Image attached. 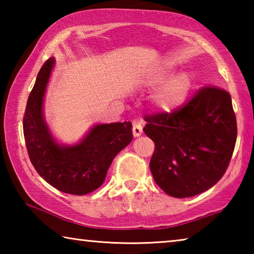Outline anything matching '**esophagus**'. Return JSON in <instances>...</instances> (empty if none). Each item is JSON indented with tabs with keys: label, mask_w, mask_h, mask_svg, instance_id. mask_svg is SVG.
I'll use <instances>...</instances> for the list:
<instances>
[{
	"label": "esophagus",
	"mask_w": 254,
	"mask_h": 254,
	"mask_svg": "<svg viewBox=\"0 0 254 254\" xmlns=\"http://www.w3.org/2000/svg\"><path fill=\"white\" fill-rule=\"evenodd\" d=\"M132 133L134 136H140L142 134V127H141V124L135 121L133 122V127H132Z\"/></svg>",
	"instance_id": "obj_1"
}]
</instances>
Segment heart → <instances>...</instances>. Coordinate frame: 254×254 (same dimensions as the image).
<instances>
[{
  "label": "heart",
  "instance_id": "obj_1",
  "mask_svg": "<svg viewBox=\"0 0 254 254\" xmlns=\"http://www.w3.org/2000/svg\"><path fill=\"white\" fill-rule=\"evenodd\" d=\"M171 74V68L162 66L150 71L144 78V85L149 88H157L162 85L153 95L152 101L156 109L165 113H173L183 107L191 91V80L187 74L180 72L167 81Z\"/></svg>",
  "mask_w": 254,
  "mask_h": 254
}]
</instances>
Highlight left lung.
<instances>
[{"label":"left lung","instance_id":"8db88e82","mask_svg":"<svg viewBox=\"0 0 254 254\" xmlns=\"http://www.w3.org/2000/svg\"><path fill=\"white\" fill-rule=\"evenodd\" d=\"M143 127L156 148L150 160L154 182L176 198L213 187L229 167L238 127L231 95L205 86L173 113L145 115Z\"/></svg>","mask_w":254,"mask_h":254}]
</instances>
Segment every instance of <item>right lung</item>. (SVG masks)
Returning a JSON list of instances; mask_svg holds the SVG:
<instances>
[{
  "mask_svg": "<svg viewBox=\"0 0 254 254\" xmlns=\"http://www.w3.org/2000/svg\"><path fill=\"white\" fill-rule=\"evenodd\" d=\"M54 64V58L46 60L29 95L23 117L25 147L34 169L49 185L66 194L86 195L101 186L115 156L132 141V124H96L77 144L58 143L42 113Z\"/></svg>",
  "mask_w": 254,
  "mask_h": 254,
  "instance_id": "obj_1",
  "label": "right lung"
}]
</instances>
